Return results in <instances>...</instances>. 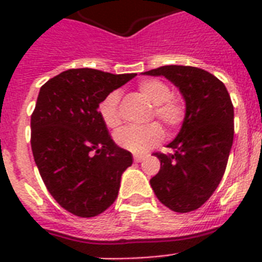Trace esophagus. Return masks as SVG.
Returning a JSON list of instances; mask_svg holds the SVG:
<instances>
[{
	"instance_id": "esophagus-1",
	"label": "esophagus",
	"mask_w": 262,
	"mask_h": 262,
	"mask_svg": "<svg viewBox=\"0 0 262 262\" xmlns=\"http://www.w3.org/2000/svg\"><path fill=\"white\" fill-rule=\"evenodd\" d=\"M144 158H145V155H135V162H141V160H144Z\"/></svg>"
}]
</instances>
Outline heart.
Returning a JSON list of instances; mask_svg holds the SVG:
<instances>
[{"label": "heart", "instance_id": "obj_1", "mask_svg": "<svg viewBox=\"0 0 262 262\" xmlns=\"http://www.w3.org/2000/svg\"><path fill=\"white\" fill-rule=\"evenodd\" d=\"M139 92L154 104L151 117H156L170 130L181 126L186 115V106L182 98L171 94L167 84L158 79L143 80L139 84ZM98 111L103 123L108 129H117L121 125L119 94L113 91L100 100ZM119 147L135 154H143L163 139V129L158 122L145 126H126L119 129L114 136Z\"/></svg>", "mask_w": 262, "mask_h": 262}]
</instances>
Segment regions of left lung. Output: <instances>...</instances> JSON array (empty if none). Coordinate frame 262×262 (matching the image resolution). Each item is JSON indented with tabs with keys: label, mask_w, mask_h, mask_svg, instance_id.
<instances>
[{
	"label": "left lung",
	"mask_w": 262,
	"mask_h": 262,
	"mask_svg": "<svg viewBox=\"0 0 262 262\" xmlns=\"http://www.w3.org/2000/svg\"><path fill=\"white\" fill-rule=\"evenodd\" d=\"M164 76L179 88L186 115L178 136L168 144L174 154H160L159 172L151 186L171 211L199 209L219 186L234 140V106L228 91L209 72L194 67L167 65L144 72Z\"/></svg>",
	"instance_id": "1"
}]
</instances>
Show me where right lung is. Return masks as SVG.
<instances>
[{"instance_id":"1","label":"right lung","mask_w":262,"mask_h":262,"mask_svg":"<svg viewBox=\"0 0 262 262\" xmlns=\"http://www.w3.org/2000/svg\"><path fill=\"white\" fill-rule=\"evenodd\" d=\"M136 73L69 69L43 84L31 115V148L57 203L80 217L102 213L118 197L132 154L108 135L98 106Z\"/></svg>"}]
</instances>
